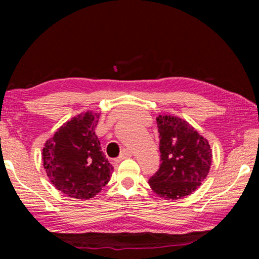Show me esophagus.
<instances>
[{
	"label": "esophagus",
	"mask_w": 259,
	"mask_h": 259,
	"mask_svg": "<svg viewBox=\"0 0 259 259\" xmlns=\"http://www.w3.org/2000/svg\"><path fill=\"white\" fill-rule=\"evenodd\" d=\"M131 155H133V151H131L130 148H124V150L122 151L119 159L120 160H123V159H126V157H130Z\"/></svg>",
	"instance_id": "obj_1"
}]
</instances>
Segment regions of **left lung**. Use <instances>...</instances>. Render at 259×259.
I'll return each instance as SVG.
<instances>
[{
  "label": "left lung",
  "instance_id": "left-lung-1",
  "mask_svg": "<svg viewBox=\"0 0 259 259\" xmlns=\"http://www.w3.org/2000/svg\"><path fill=\"white\" fill-rule=\"evenodd\" d=\"M160 134L161 164L150 184L153 192L165 200L192 194L207 178L212 152L209 142L187 121L175 115L156 117Z\"/></svg>",
  "mask_w": 259,
  "mask_h": 259
}]
</instances>
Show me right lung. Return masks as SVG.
<instances>
[{
  "label": "right lung",
  "mask_w": 259,
  "mask_h": 259,
  "mask_svg": "<svg viewBox=\"0 0 259 259\" xmlns=\"http://www.w3.org/2000/svg\"><path fill=\"white\" fill-rule=\"evenodd\" d=\"M99 115L91 111L77 114L47 140L42 150L47 176L69 198H94L113 174L95 131Z\"/></svg>",
  "instance_id": "obj_1"
}]
</instances>
